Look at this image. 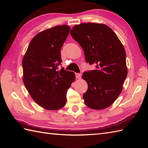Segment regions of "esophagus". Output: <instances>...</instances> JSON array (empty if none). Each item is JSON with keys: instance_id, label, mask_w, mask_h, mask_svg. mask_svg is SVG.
I'll return each mask as SVG.
<instances>
[{"instance_id": "esophagus-1", "label": "esophagus", "mask_w": 148, "mask_h": 148, "mask_svg": "<svg viewBox=\"0 0 148 148\" xmlns=\"http://www.w3.org/2000/svg\"><path fill=\"white\" fill-rule=\"evenodd\" d=\"M75 75H76V77L77 79H79V78L81 77V74L80 73H75Z\"/></svg>"}]
</instances>
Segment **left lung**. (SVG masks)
<instances>
[{"label": "left lung", "mask_w": 148, "mask_h": 148, "mask_svg": "<svg viewBox=\"0 0 148 148\" xmlns=\"http://www.w3.org/2000/svg\"><path fill=\"white\" fill-rule=\"evenodd\" d=\"M70 33L82 47L86 62L96 67L82 76L88 86L83 96L84 103L95 110L108 108L121 93L127 76L123 46L114 31L104 24L76 25Z\"/></svg>", "instance_id": "left-lung-1"}]
</instances>
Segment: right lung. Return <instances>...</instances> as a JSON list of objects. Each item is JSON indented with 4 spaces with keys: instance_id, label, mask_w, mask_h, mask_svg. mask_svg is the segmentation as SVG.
I'll list each match as a JSON object with an SVG mask.
<instances>
[{
    "instance_id": "obj_1",
    "label": "right lung",
    "mask_w": 148,
    "mask_h": 148,
    "mask_svg": "<svg viewBox=\"0 0 148 148\" xmlns=\"http://www.w3.org/2000/svg\"><path fill=\"white\" fill-rule=\"evenodd\" d=\"M71 28L58 25L38 33L31 40L25 54L23 81L32 99L47 110L62 108L66 94L75 80L73 72L58 69L60 50Z\"/></svg>"
}]
</instances>
